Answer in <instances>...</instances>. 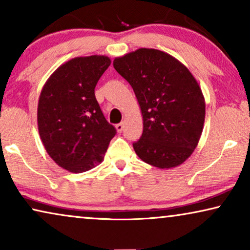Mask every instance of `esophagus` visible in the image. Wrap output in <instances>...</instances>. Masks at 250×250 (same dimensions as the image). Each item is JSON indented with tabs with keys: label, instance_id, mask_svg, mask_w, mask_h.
<instances>
[{
	"label": "esophagus",
	"instance_id": "esophagus-1",
	"mask_svg": "<svg viewBox=\"0 0 250 250\" xmlns=\"http://www.w3.org/2000/svg\"><path fill=\"white\" fill-rule=\"evenodd\" d=\"M124 123H119V124L116 125V129H117L118 133H122L123 129H124Z\"/></svg>",
	"mask_w": 250,
	"mask_h": 250
}]
</instances>
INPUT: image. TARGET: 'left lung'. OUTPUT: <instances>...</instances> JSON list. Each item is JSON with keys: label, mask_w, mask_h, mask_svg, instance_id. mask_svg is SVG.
Wrapping results in <instances>:
<instances>
[{"label": "left lung", "mask_w": 250, "mask_h": 250, "mask_svg": "<svg viewBox=\"0 0 250 250\" xmlns=\"http://www.w3.org/2000/svg\"><path fill=\"white\" fill-rule=\"evenodd\" d=\"M114 67L133 87L143 133L133 143L136 155L162 169L183 164L198 146L206 104L196 78L170 54L138 49L117 57Z\"/></svg>", "instance_id": "obj_1"}]
</instances>
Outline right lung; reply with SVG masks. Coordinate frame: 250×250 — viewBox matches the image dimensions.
<instances>
[{
    "instance_id": "add662e5",
    "label": "right lung",
    "mask_w": 250,
    "mask_h": 250,
    "mask_svg": "<svg viewBox=\"0 0 250 250\" xmlns=\"http://www.w3.org/2000/svg\"><path fill=\"white\" fill-rule=\"evenodd\" d=\"M110 63V58L98 54L74 58L58 67L41 91L40 138L54 163L71 173L99 165L116 134L94 95Z\"/></svg>"
}]
</instances>
